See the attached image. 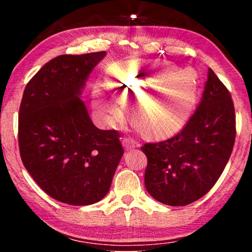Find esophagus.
<instances>
[{"mask_svg":"<svg viewBox=\"0 0 252 252\" xmlns=\"http://www.w3.org/2000/svg\"><path fill=\"white\" fill-rule=\"evenodd\" d=\"M122 146L125 147L126 150H131V149H134L136 147V143L129 138H122Z\"/></svg>","mask_w":252,"mask_h":252,"instance_id":"34e87169","label":"esophagus"}]
</instances>
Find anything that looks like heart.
Masks as SVG:
<instances>
[{
    "label": "heart",
    "mask_w": 252,
    "mask_h": 252,
    "mask_svg": "<svg viewBox=\"0 0 252 252\" xmlns=\"http://www.w3.org/2000/svg\"><path fill=\"white\" fill-rule=\"evenodd\" d=\"M108 83L126 100L131 120L151 135L176 131L189 118L197 96V79L168 63L119 62L108 70ZM160 87H159L158 85ZM97 113L108 123L121 120L119 102L102 91L94 94Z\"/></svg>",
    "instance_id": "heart-1"
}]
</instances>
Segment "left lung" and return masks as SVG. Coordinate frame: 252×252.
Returning <instances> with one entry per match:
<instances>
[{
    "label": "left lung",
    "mask_w": 252,
    "mask_h": 252,
    "mask_svg": "<svg viewBox=\"0 0 252 252\" xmlns=\"http://www.w3.org/2000/svg\"><path fill=\"white\" fill-rule=\"evenodd\" d=\"M234 139L231 95L209 69L201 102L183 129L171 138L141 148L148 158L147 191L168 206L194 202L218 181L231 156Z\"/></svg>",
    "instance_id": "left-lung-1"
}]
</instances>
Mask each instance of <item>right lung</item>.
<instances>
[{"label":"right lung","instance_id":"obj_1","mask_svg":"<svg viewBox=\"0 0 252 252\" xmlns=\"http://www.w3.org/2000/svg\"><path fill=\"white\" fill-rule=\"evenodd\" d=\"M105 51L54 58L30 80L19 112L25 169L46 194L72 206L103 199L123 156L116 130L93 125L80 99Z\"/></svg>","mask_w":252,"mask_h":252}]
</instances>
